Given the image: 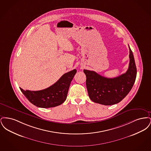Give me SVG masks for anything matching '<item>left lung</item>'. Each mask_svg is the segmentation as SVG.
<instances>
[{"instance_id": "1", "label": "left lung", "mask_w": 151, "mask_h": 151, "mask_svg": "<svg viewBox=\"0 0 151 151\" xmlns=\"http://www.w3.org/2000/svg\"><path fill=\"white\" fill-rule=\"evenodd\" d=\"M129 63L126 73L114 78L104 77L93 71L84 70L90 99L94 102L111 105L119 102L132 89L137 77V67L129 47Z\"/></svg>"}]
</instances>
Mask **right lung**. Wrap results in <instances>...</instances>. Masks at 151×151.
Returning a JSON list of instances; mask_svg holds the SVG:
<instances>
[{"label": "right lung", "instance_id": "add662e5", "mask_svg": "<svg viewBox=\"0 0 151 151\" xmlns=\"http://www.w3.org/2000/svg\"><path fill=\"white\" fill-rule=\"evenodd\" d=\"M74 69L67 72L57 81L43 90L37 91L20 90L26 98L34 105L42 108L55 107L63 104L67 99L71 82L76 73Z\"/></svg>", "mask_w": 151, "mask_h": 151}]
</instances>
